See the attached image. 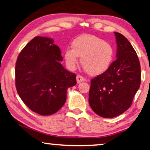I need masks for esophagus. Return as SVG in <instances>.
Returning <instances> with one entry per match:
<instances>
[{
	"mask_svg": "<svg viewBox=\"0 0 150 150\" xmlns=\"http://www.w3.org/2000/svg\"><path fill=\"white\" fill-rule=\"evenodd\" d=\"M76 79H77V83H81V81H86V79H85V78H83V77H82L81 75H78L77 76V78H76Z\"/></svg>",
	"mask_w": 150,
	"mask_h": 150,
	"instance_id": "34e87169",
	"label": "esophagus"
}]
</instances>
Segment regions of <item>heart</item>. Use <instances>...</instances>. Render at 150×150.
<instances>
[{"label": "heart", "instance_id": "heart-1", "mask_svg": "<svg viewBox=\"0 0 150 150\" xmlns=\"http://www.w3.org/2000/svg\"><path fill=\"white\" fill-rule=\"evenodd\" d=\"M64 52L68 67L73 70L81 57V64L89 75H98L110 67L115 57V48L110 42L95 35H83L77 38Z\"/></svg>", "mask_w": 150, "mask_h": 150}]
</instances>
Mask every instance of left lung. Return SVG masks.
I'll use <instances>...</instances> for the list:
<instances>
[{"label": "left lung", "mask_w": 150, "mask_h": 150, "mask_svg": "<svg viewBox=\"0 0 150 150\" xmlns=\"http://www.w3.org/2000/svg\"><path fill=\"white\" fill-rule=\"evenodd\" d=\"M117 60L102 74L91 80L89 104L100 117L121 115L132 104L141 83V67L137 53L129 40L115 32Z\"/></svg>", "instance_id": "obj_1"}]
</instances>
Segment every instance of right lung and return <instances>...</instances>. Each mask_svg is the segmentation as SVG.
Instances as JSON below:
<instances>
[{"label":"right lung","instance_id":"1","mask_svg":"<svg viewBox=\"0 0 150 150\" xmlns=\"http://www.w3.org/2000/svg\"><path fill=\"white\" fill-rule=\"evenodd\" d=\"M59 47L52 38L36 36L20 52L15 66V86L30 110L42 116L61 109L67 91L77 83L76 75L64 68Z\"/></svg>","mask_w":150,"mask_h":150}]
</instances>
